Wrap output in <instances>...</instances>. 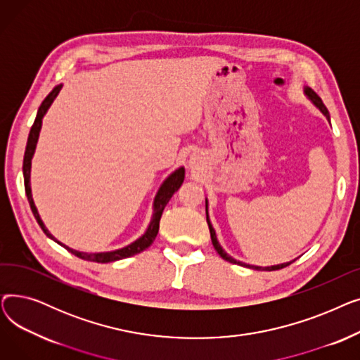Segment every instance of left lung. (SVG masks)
<instances>
[{
	"label": "left lung",
	"mask_w": 360,
	"mask_h": 360,
	"mask_svg": "<svg viewBox=\"0 0 360 360\" xmlns=\"http://www.w3.org/2000/svg\"><path fill=\"white\" fill-rule=\"evenodd\" d=\"M307 94L308 96L311 98V101L319 108V110L324 113V115L327 117V120L330 121V113H328V109L326 108V105L323 103V101H321V98L318 96V94L315 93V91H312L311 89H307ZM205 214H207V200H205ZM207 223H209V229H210V235H212V242H213V247H214V250L217 251V254L223 258V259H226V261H229V262H232V264H238V266H243V267H248V269H254V270H267V271H274V270H280V269H285V267H288V266H290V262H285V264H278V266H271V267H266V269H262V267H257V266H250V264H245V262H240V261H236V259H233L231 255H228L226 254L224 251H223V248L220 247L219 245V242H217V238H216V232H214V229H213V226H212V223H210V220H209V214H207ZM293 262V261H292Z\"/></svg>",
	"instance_id": "1"
}]
</instances>
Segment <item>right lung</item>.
Returning <instances> with one entry per match:
<instances>
[{"label":"right lung","instance_id":"add662e5","mask_svg":"<svg viewBox=\"0 0 360 360\" xmlns=\"http://www.w3.org/2000/svg\"><path fill=\"white\" fill-rule=\"evenodd\" d=\"M61 90V84L55 86L52 89V91L48 94V96L44 99V102L41 103L39 109H37V115H36V120L30 128V132H29V137H27V144H26V151H25V159H23V176H25V190H26V195H27V200H29V204H30V209L33 212V216L34 219L37 220V223H39V226L42 228V231L45 232L46 236H49L51 239L55 240V238L48 232V229L45 228L44 221L41 220L39 217V213H37L36 207H34V202H33V198H32V191H30V165H32V158H33V153H34V148H36V143H37V137H39V131H41V125H42V118L46 113L48 108L51 106V103L53 102V99L56 98V94L60 93ZM184 176H185V170L184 167H179L178 170H175V172L170 175L160 186V190L158 191V195L155 198V213H153V217H151V221L148 224V228L146 231V233L137 239L136 242H132L131 245H128V247L125 248H121V250H117V251H110V252H98V254H87V252H79V251H74L68 247H65V245H63V247L70 251L71 254H74L75 257H79L82 259H87V261H93V262H112V261H118V259H124V258H128V257H132L136 254H140L143 252L144 250H147L151 243H153L158 232H159V223H160V217H162V213L165 210L166 204L169 202V200L172 198V195L179 190V186L182 185L184 182ZM58 242V240H56ZM60 243V242H58Z\"/></svg>","mask_w":360,"mask_h":360}]
</instances>
